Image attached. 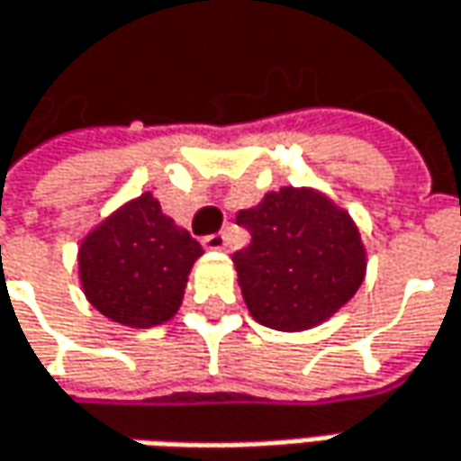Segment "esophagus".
<instances>
[{
	"mask_svg": "<svg viewBox=\"0 0 461 461\" xmlns=\"http://www.w3.org/2000/svg\"><path fill=\"white\" fill-rule=\"evenodd\" d=\"M203 246L207 251H225L228 239H225V233H212V236H204Z\"/></svg>",
	"mask_w": 461,
	"mask_h": 461,
	"instance_id": "1",
	"label": "esophagus"
}]
</instances>
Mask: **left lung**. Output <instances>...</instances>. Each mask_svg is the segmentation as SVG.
Segmentation results:
<instances>
[{
	"mask_svg": "<svg viewBox=\"0 0 461 461\" xmlns=\"http://www.w3.org/2000/svg\"><path fill=\"white\" fill-rule=\"evenodd\" d=\"M236 222L251 243L233 254L246 308L261 326H321L362 287L366 251L351 215L310 186H282Z\"/></svg>",
	"mask_w": 461,
	"mask_h": 461,
	"instance_id": "obj_1",
	"label": "left lung"
}]
</instances>
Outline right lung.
Segmentation results:
<instances>
[{
	"label": "right lung",
	"instance_id": "obj_1",
	"mask_svg": "<svg viewBox=\"0 0 461 461\" xmlns=\"http://www.w3.org/2000/svg\"><path fill=\"white\" fill-rule=\"evenodd\" d=\"M203 246L143 192L86 233L79 246L81 290L120 326L167 323L182 305L186 276Z\"/></svg>",
	"mask_w": 461,
	"mask_h": 461
}]
</instances>
